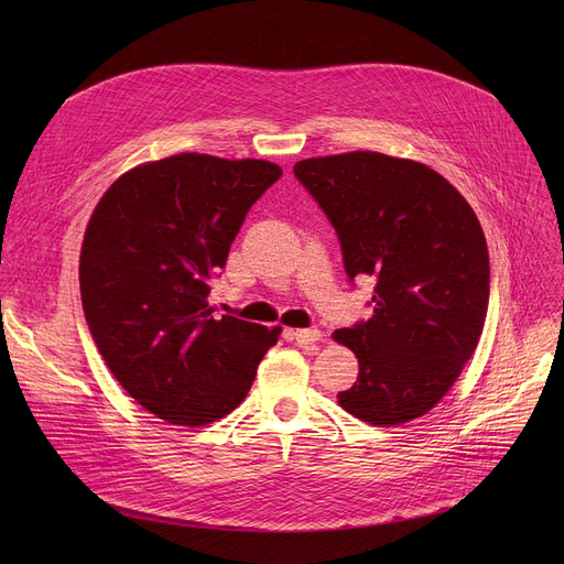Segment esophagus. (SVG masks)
I'll list each match as a JSON object with an SVG mask.
<instances>
[{
    "label": "esophagus",
    "mask_w": 564,
    "mask_h": 564,
    "mask_svg": "<svg viewBox=\"0 0 564 564\" xmlns=\"http://www.w3.org/2000/svg\"><path fill=\"white\" fill-rule=\"evenodd\" d=\"M292 338L297 340V345L308 347V345H315L322 338V332L319 329H297V332H292Z\"/></svg>",
    "instance_id": "34e87169"
}]
</instances>
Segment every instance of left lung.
<instances>
[{
    "label": "left lung",
    "instance_id": "obj_1",
    "mask_svg": "<svg viewBox=\"0 0 564 564\" xmlns=\"http://www.w3.org/2000/svg\"><path fill=\"white\" fill-rule=\"evenodd\" d=\"M294 175L336 228L349 281H377L372 317L334 332L359 359L340 406L381 427L423 416L482 336L489 251L476 213L430 166L383 153L311 158Z\"/></svg>",
    "mask_w": 564,
    "mask_h": 564
}]
</instances>
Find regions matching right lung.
<instances>
[{"label": "right lung", "mask_w": 564, "mask_h": 564, "mask_svg": "<svg viewBox=\"0 0 564 564\" xmlns=\"http://www.w3.org/2000/svg\"><path fill=\"white\" fill-rule=\"evenodd\" d=\"M281 166L181 153L130 169L88 219L79 256L84 317L118 383L171 425L215 423L240 404L281 327L215 315L251 205Z\"/></svg>", "instance_id": "obj_1"}]
</instances>
